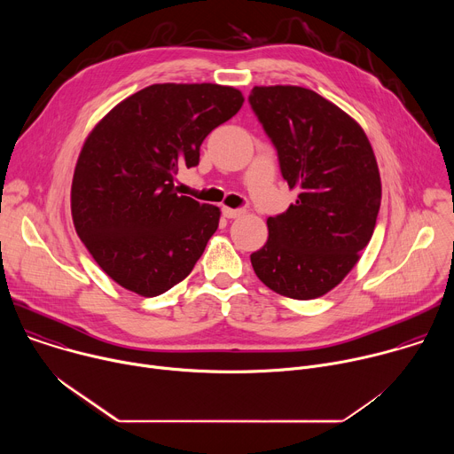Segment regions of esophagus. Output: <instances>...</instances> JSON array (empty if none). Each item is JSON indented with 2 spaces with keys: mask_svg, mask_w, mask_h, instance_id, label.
I'll return each instance as SVG.
<instances>
[{
  "mask_svg": "<svg viewBox=\"0 0 454 454\" xmlns=\"http://www.w3.org/2000/svg\"><path fill=\"white\" fill-rule=\"evenodd\" d=\"M244 214V210L240 208H228V207H223V215L226 219H235V217H240Z\"/></svg>",
  "mask_w": 454,
  "mask_h": 454,
  "instance_id": "1",
  "label": "esophagus"
}]
</instances>
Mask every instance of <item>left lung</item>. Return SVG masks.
Wrapping results in <instances>:
<instances>
[{"label": "left lung", "mask_w": 454, "mask_h": 454, "mask_svg": "<svg viewBox=\"0 0 454 454\" xmlns=\"http://www.w3.org/2000/svg\"><path fill=\"white\" fill-rule=\"evenodd\" d=\"M249 106L277 149L282 177L298 190L284 214L268 219V242L251 253L270 289L312 300L336 287L370 242L380 177L363 129L312 90L254 86Z\"/></svg>", "instance_id": "left-lung-1"}]
</instances>
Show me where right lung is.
<instances>
[{"label":"right lung","mask_w":454,"mask_h":454,"mask_svg":"<svg viewBox=\"0 0 454 454\" xmlns=\"http://www.w3.org/2000/svg\"><path fill=\"white\" fill-rule=\"evenodd\" d=\"M217 84H153L113 107L88 137L72 183L75 230L121 287L158 296L196 266L221 212L177 196L203 140L242 106Z\"/></svg>","instance_id":"1"}]
</instances>
